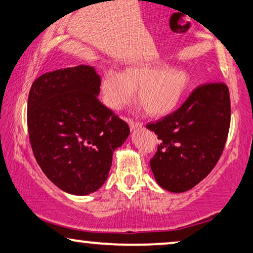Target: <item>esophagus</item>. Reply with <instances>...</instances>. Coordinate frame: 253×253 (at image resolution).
Instances as JSON below:
<instances>
[{
	"instance_id": "1",
	"label": "esophagus",
	"mask_w": 253,
	"mask_h": 253,
	"mask_svg": "<svg viewBox=\"0 0 253 253\" xmlns=\"http://www.w3.org/2000/svg\"><path fill=\"white\" fill-rule=\"evenodd\" d=\"M127 123H129V126L131 130L139 129V127H142V126H143L141 122L133 121V120H131V118H127Z\"/></svg>"
}]
</instances>
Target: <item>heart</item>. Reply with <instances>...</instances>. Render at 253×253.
<instances>
[{
  "label": "heart",
  "instance_id": "b5f03b06",
  "mask_svg": "<svg viewBox=\"0 0 253 253\" xmlns=\"http://www.w3.org/2000/svg\"><path fill=\"white\" fill-rule=\"evenodd\" d=\"M189 75L168 64H133L121 74L108 71L101 81L103 102L112 110H121L132 101L135 90L146 111L155 117L172 112L189 86Z\"/></svg>",
  "mask_w": 253,
  "mask_h": 253
}]
</instances>
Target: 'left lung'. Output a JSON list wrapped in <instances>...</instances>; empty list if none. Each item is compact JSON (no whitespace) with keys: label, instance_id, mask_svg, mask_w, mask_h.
<instances>
[{"label":"left lung","instance_id":"8db88e82","mask_svg":"<svg viewBox=\"0 0 253 253\" xmlns=\"http://www.w3.org/2000/svg\"><path fill=\"white\" fill-rule=\"evenodd\" d=\"M231 118L224 83L197 86L180 108L146 126L161 144L150 161L156 182L170 192H184L205 178L222 156Z\"/></svg>","mask_w":253,"mask_h":253}]
</instances>
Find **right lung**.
<instances>
[{
    "mask_svg": "<svg viewBox=\"0 0 253 253\" xmlns=\"http://www.w3.org/2000/svg\"><path fill=\"white\" fill-rule=\"evenodd\" d=\"M101 77L77 65L43 74L28 97L31 149L43 172L71 195L97 191L109 176L112 155L129 126L99 102Z\"/></svg>",
    "mask_w": 253,
    "mask_h": 253,
    "instance_id": "right-lung-1",
    "label": "right lung"
}]
</instances>
